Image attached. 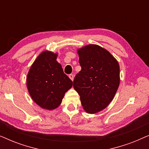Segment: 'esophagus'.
<instances>
[{
    "label": "esophagus",
    "instance_id": "1",
    "mask_svg": "<svg viewBox=\"0 0 149 149\" xmlns=\"http://www.w3.org/2000/svg\"><path fill=\"white\" fill-rule=\"evenodd\" d=\"M68 77H69V78H70L72 81L74 80V75H73V74H69V76H68Z\"/></svg>",
    "mask_w": 149,
    "mask_h": 149
}]
</instances>
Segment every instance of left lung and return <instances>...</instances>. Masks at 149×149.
I'll list each match as a JSON object with an SVG mask.
<instances>
[{
	"instance_id": "8db88e82",
	"label": "left lung",
	"mask_w": 149,
	"mask_h": 149,
	"mask_svg": "<svg viewBox=\"0 0 149 149\" xmlns=\"http://www.w3.org/2000/svg\"><path fill=\"white\" fill-rule=\"evenodd\" d=\"M81 70L73 81V87L80 95L83 109L95 114L108 107L120 83L117 60L109 51L97 45L77 49Z\"/></svg>"
}]
</instances>
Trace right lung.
Segmentation results:
<instances>
[{"label": "right lung", "instance_id": "right-lung-1", "mask_svg": "<svg viewBox=\"0 0 149 149\" xmlns=\"http://www.w3.org/2000/svg\"><path fill=\"white\" fill-rule=\"evenodd\" d=\"M57 57L58 54L44 51L34 60L27 74L30 97L43 109H57L65 93L72 87V81L64 73Z\"/></svg>", "mask_w": 149, "mask_h": 149}]
</instances>
